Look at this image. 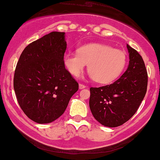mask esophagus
Listing matches in <instances>:
<instances>
[{"instance_id":"1","label":"esophagus","mask_w":160,"mask_h":160,"mask_svg":"<svg viewBox=\"0 0 160 160\" xmlns=\"http://www.w3.org/2000/svg\"><path fill=\"white\" fill-rule=\"evenodd\" d=\"M85 87H86V85H83V84H82V83H79V88H80V89L85 88Z\"/></svg>"}]
</instances>
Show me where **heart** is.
<instances>
[{"label": "heart", "mask_w": 160, "mask_h": 160, "mask_svg": "<svg viewBox=\"0 0 160 160\" xmlns=\"http://www.w3.org/2000/svg\"><path fill=\"white\" fill-rule=\"evenodd\" d=\"M63 62L74 76L79 75L88 64L90 76L98 83L108 84L118 78L124 69L127 55L105 44L89 43L78 48L76 53H66Z\"/></svg>", "instance_id": "heart-1"}]
</instances>
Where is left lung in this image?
Instances as JSON below:
<instances>
[{
  "mask_svg": "<svg viewBox=\"0 0 160 160\" xmlns=\"http://www.w3.org/2000/svg\"><path fill=\"white\" fill-rule=\"evenodd\" d=\"M129 66L111 85L90 88L89 107L94 118L105 127L116 128L137 112L147 93L148 75L142 56L127 45Z\"/></svg>",
  "mask_w": 160,
  "mask_h": 160,
  "instance_id": "left-lung-1",
  "label": "left lung"
}]
</instances>
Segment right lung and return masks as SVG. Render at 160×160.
<instances>
[{
  "instance_id": "add662e5",
  "label": "right lung",
  "mask_w": 160,
  "mask_h": 160,
  "mask_svg": "<svg viewBox=\"0 0 160 160\" xmlns=\"http://www.w3.org/2000/svg\"><path fill=\"white\" fill-rule=\"evenodd\" d=\"M65 32H52L29 44L20 56L13 77L18 104L30 119L48 123L59 118L78 89L63 62Z\"/></svg>"
}]
</instances>
